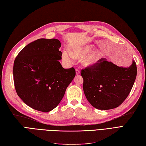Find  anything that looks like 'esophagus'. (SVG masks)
<instances>
[{
    "label": "esophagus",
    "mask_w": 146,
    "mask_h": 146,
    "mask_svg": "<svg viewBox=\"0 0 146 146\" xmlns=\"http://www.w3.org/2000/svg\"><path fill=\"white\" fill-rule=\"evenodd\" d=\"M80 70L79 69H76V74H80Z\"/></svg>",
    "instance_id": "34e87169"
}]
</instances>
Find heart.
Listing matches in <instances>:
<instances>
[{
  "label": "heart",
  "mask_w": 146,
  "mask_h": 146,
  "mask_svg": "<svg viewBox=\"0 0 146 146\" xmlns=\"http://www.w3.org/2000/svg\"><path fill=\"white\" fill-rule=\"evenodd\" d=\"M93 47L91 45H86L83 46L74 47L70 50L71 54L66 51L62 52V58L66 62H71L72 58H80L86 56L88 54ZM102 57V54L98 50H94L90 53L89 55L84 58L82 60L83 66L88 67L93 66L99 62V60Z\"/></svg>",
  "instance_id": "b5f03b06"
}]
</instances>
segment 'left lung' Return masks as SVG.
<instances>
[{"instance_id": "8db88e82", "label": "left lung", "mask_w": 146, "mask_h": 146, "mask_svg": "<svg viewBox=\"0 0 146 146\" xmlns=\"http://www.w3.org/2000/svg\"><path fill=\"white\" fill-rule=\"evenodd\" d=\"M83 91L87 100L96 109L108 110L124 102L133 86L137 75L136 63L118 66L106 58L81 71Z\"/></svg>"}]
</instances>
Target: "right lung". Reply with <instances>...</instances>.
<instances>
[{
	"mask_svg": "<svg viewBox=\"0 0 146 146\" xmlns=\"http://www.w3.org/2000/svg\"><path fill=\"white\" fill-rule=\"evenodd\" d=\"M58 39L40 38L28 44L15 58L13 74L18 96L35 110L55 108L75 76L73 67L65 69L59 62L62 53Z\"/></svg>",
	"mask_w": 146,
	"mask_h": 146,
	"instance_id": "add662e5",
	"label": "right lung"
}]
</instances>
